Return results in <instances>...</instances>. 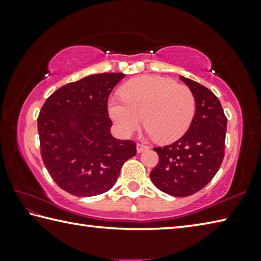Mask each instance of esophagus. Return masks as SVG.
<instances>
[{"instance_id":"1","label":"esophagus","mask_w":261,"mask_h":261,"mask_svg":"<svg viewBox=\"0 0 261 261\" xmlns=\"http://www.w3.org/2000/svg\"><path fill=\"white\" fill-rule=\"evenodd\" d=\"M149 147L147 146V145H144V144H137V152L138 153H141L144 151H146V149H148Z\"/></svg>"}]
</instances>
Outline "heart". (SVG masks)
I'll return each mask as SVG.
<instances>
[{"label": "heart", "mask_w": 261, "mask_h": 261, "mask_svg": "<svg viewBox=\"0 0 261 261\" xmlns=\"http://www.w3.org/2000/svg\"><path fill=\"white\" fill-rule=\"evenodd\" d=\"M121 98L110 99L108 112L123 134L137 130L143 116L149 136L162 144L180 138L191 125L196 113L192 91L173 79L141 76L121 88Z\"/></svg>", "instance_id": "heart-1"}]
</instances>
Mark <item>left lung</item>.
Masks as SVG:
<instances>
[{
	"instance_id": "left-lung-1",
	"label": "left lung",
	"mask_w": 261,
	"mask_h": 261,
	"mask_svg": "<svg viewBox=\"0 0 261 261\" xmlns=\"http://www.w3.org/2000/svg\"><path fill=\"white\" fill-rule=\"evenodd\" d=\"M179 78L192 91L196 113L183 137L167 146L154 147L159 163L149 177L162 192L188 197L206 187L218 173L224 156L227 117L213 92L191 79Z\"/></svg>"
}]
</instances>
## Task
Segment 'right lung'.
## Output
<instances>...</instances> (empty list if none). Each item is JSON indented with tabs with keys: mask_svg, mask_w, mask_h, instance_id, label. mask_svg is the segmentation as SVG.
Wrapping results in <instances>:
<instances>
[{
	"mask_svg": "<svg viewBox=\"0 0 261 261\" xmlns=\"http://www.w3.org/2000/svg\"><path fill=\"white\" fill-rule=\"evenodd\" d=\"M124 73L91 74L62 86L43 103L38 117L42 161L55 183L77 197L113 188L136 143L110 134L108 98Z\"/></svg>",
	"mask_w": 261,
	"mask_h": 261,
	"instance_id": "add662e5",
	"label": "right lung"
}]
</instances>
